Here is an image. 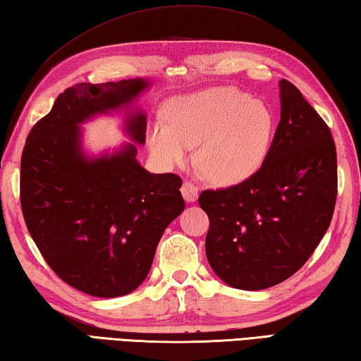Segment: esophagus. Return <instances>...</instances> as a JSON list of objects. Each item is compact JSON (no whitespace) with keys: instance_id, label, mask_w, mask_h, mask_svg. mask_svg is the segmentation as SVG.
Here are the masks:
<instances>
[{"instance_id":"obj_1","label":"esophagus","mask_w":361,"mask_h":361,"mask_svg":"<svg viewBox=\"0 0 361 361\" xmlns=\"http://www.w3.org/2000/svg\"><path fill=\"white\" fill-rule=\"evenodd\" d=\"M180 192H182V197H184L187 203H193V201L198 200L200 188L197 185L190 184V182H184V185H182Z\"/></svg>"}]
</instances>
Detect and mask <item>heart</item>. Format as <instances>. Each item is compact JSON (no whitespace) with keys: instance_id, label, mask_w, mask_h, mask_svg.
<instances>
[{"instance_id":"1","label":"heart","mask_w":361,"mask_h":361,"mask_svg":"<svg viewBox=\"0 0 361 361\" xmlns=\"http://www.w3.org/2000/svg\"><path fill=\"white\" fill-rule=\"evenodd\" d=\"M166 122H154L149 147L164 166L197 161L214 184L233 185L254 176L268 155L273 114L258 99L231 87L185 94L169 101Z\"/></svg>"}]
</instances>
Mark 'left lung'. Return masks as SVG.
<instances>
[{
  "mask_svg": "<svg viewBox=\"0 0 361 361\" xmlns=\"http://www.w3.org/2000/svg\"><path fill=\"white\" fill-rule=\"evenodd\" d=\"M281 120L257 173L204 190L206 257L230 287L263 290L293 276L330 226L338 195L331 131L292 82L282 79Z\"/></svg>",
  "mask_w": 361,
  "mask_h": 361,
  "instance_id": "1",
  "label": "left lung"
}]
</instances>
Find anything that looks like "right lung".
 I'll return each instance as SVG.
<instances>
[{
	"instance_id": "1",
	"label": "right lung",
	"mask_w": 361,
	"mask_h": 361,
	"mask_svg": "<svg viewBox=\"0 0 361 361\" xmlns=\"http://www.w3.org/2000/svg\"><path fill=\"white\" fill-rule=\"evenodd\" d=\"M147 79L75 84L55 99L25 142L20 204L25 224L55 274L98 298L131 293L144 282L166 226L185 207L182 179L152 174L135 144L88 157L80 123L128 109ZM145 114H126L125 130L145 142Z\"/></svg>"
}]
</instances>
